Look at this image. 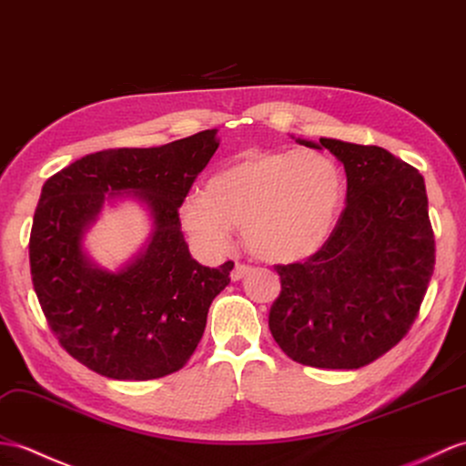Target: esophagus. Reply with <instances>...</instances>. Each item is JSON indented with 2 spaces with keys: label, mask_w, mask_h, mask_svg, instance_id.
Segmentation results:
<instances>
[{
  "label": "esophagus",
  "mask_w": 466,
  "mask_h": 466,
  "mask_svg": "<svg viewBox=\"0 0 466 466\" xmlns=\"http://www.w3.org/2000/svg\"><path fill=\"white\" fill-rule=\"evenodd\" d=\"M250 272H252V268H250V266H246V264H236V266H234V269H232V274H230L232 282H238V279H242L246 274H250Z\"/></svg>",
  "instance_id": "obj_1"
}]
</instances>
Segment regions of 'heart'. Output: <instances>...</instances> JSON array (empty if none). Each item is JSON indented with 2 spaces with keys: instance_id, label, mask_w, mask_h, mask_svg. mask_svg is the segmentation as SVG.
<instances>
[{
  "instance_id": "obj_1",
  "label": "heart",
  "mask_w": 466,
  "mask_h": 466,
  "mask_svg": "<svg viewBox=\"0 0 466 466\" xmlns=\"http://www.w3.org/2000/svg\"><path fill=\"white\" fill-rule=\"evenodd\" d=\"M343 182L316 150H248L180 202V220L197 240L224 250L244 228L248 250L264 262L304 259L326 242L338 218Z\"/></svg>"
}]
</instances>
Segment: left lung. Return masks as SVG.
Wrapping results in <instances>:
<instances>
[{
    "mask_svg": "<svg viewBox=\"0 0 466 466\" xmlns=\"http://www.w3.org/2000/svg\"><path fill=\"white\" fill-rule=\"evenodd\" d=\"M348 175L345 208L306 262L276 266L282 291L268 326L282 351L319 370H360L401 341L435 269L425 180L389 150L335 138Z\"/></svg>",
    "mask_w": 466,
    "mask_h": 466,
    "instance_id": "8db88e82",
    "label": "left lung"
}]
</instances>
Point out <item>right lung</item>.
<instances>
[{
  "label": "right lung",
  "mask_w": 466,
  "mask_h": 466,
  "mask_svg": "<svg viewBox=\"0 0 466 466\" xmlns=\"http://www.w3.org/2000/svg\"><path fill=\"white\" fill-rule=\"evenodd\" d=\"M216 128L153 148H109L43 184L29 238L31 279L61 348L111 380L148 381L182 370L234 262L198 264L178 208L218 148ZM133 191L154 216L151 242L118 273L95 267L82 234L105 198Z\"/></svg>",
  "instance_id": "1"
}]
</instances>
